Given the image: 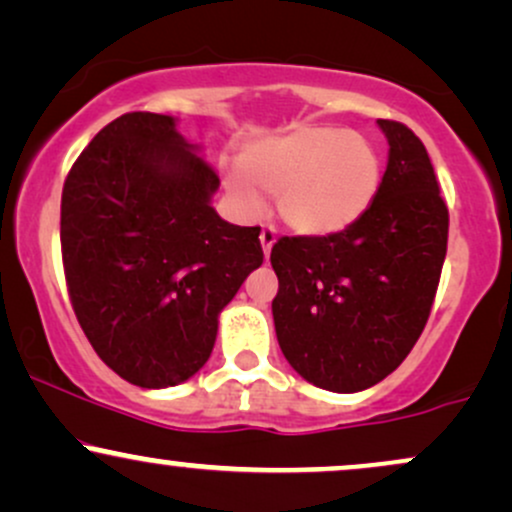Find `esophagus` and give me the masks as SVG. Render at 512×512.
<instances>
[{
	"label": "esophagus",
	"mask_w": 512,
	"mask_h": 512,
	"mask_svg": "<svg viewBox=\"0 0 512 512\" xmlns=\"http://www.w3.org/2000/svg\"><path fill=\"white\" fill-rule=\"evenodd\" d=\"M260 243H262L264 257H269V252H272L274 243H276V228H274V226H262V233H260Z\"/></svg>",
	"instance_id": "obj_1"
}]
</instances>
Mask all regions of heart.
<instances>
[{
    "label": "heart",
    "instance_id": "b5f03b06",
    "mask_svg": "<svg viewBox=\"0 0 512 512\" xmlns=\"http://www.w3.org/2000/svg\"><path fill=\"white\" fill-rule=\"evenodd\" d=\"M383 182L378 146L342 127L305 125L248 144L226 190L243 214L274 195L279 219L301 236H332L366 214Z\"/></svg>",
    "mask_w": 512,
    "mask_h": 512
}]
</instances>
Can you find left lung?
I'll list each match as a JSON object with an SVG mask.
<instances>
[{
	"mask_svg": "<svg viewBox=\"0 0 512 512\" xmlns=\"http://www.w3.org/2000/svg\"><path fill=\"white\" fill-rule=\"evenodd\" d=\"M390 144L378 197L332 236H284L272 248L276 339L308 383L361 392L414 349L448 252V204L426 146L378 120Z\"/></svg>",
	"mask_w": 512,
	"mask_h": 512,
	"instance_id": "1",
	"label": "left lung"
}]
</instances>
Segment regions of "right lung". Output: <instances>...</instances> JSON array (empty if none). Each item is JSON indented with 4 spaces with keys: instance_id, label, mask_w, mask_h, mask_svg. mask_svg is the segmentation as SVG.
Here are the masks:
<instances>
[{
    "instance_id": "add662e5",
    "label": "right lung",
    "mask_w": 512,
    "mask_h": 512,
    "mask_svg": "<svg viewBox=\"0 0 512 512\" xmlns=\"http://www.w3.org/2000/svg\"><path fill=\"white\" fill-rule=\"evenodd\" d=\"M219 175L170 115L127 113L76 158L62 190V264L81 330L127 383H185L219 313L264 260L260 226L211 207Z\"/></svg>"
}]
</instances>
